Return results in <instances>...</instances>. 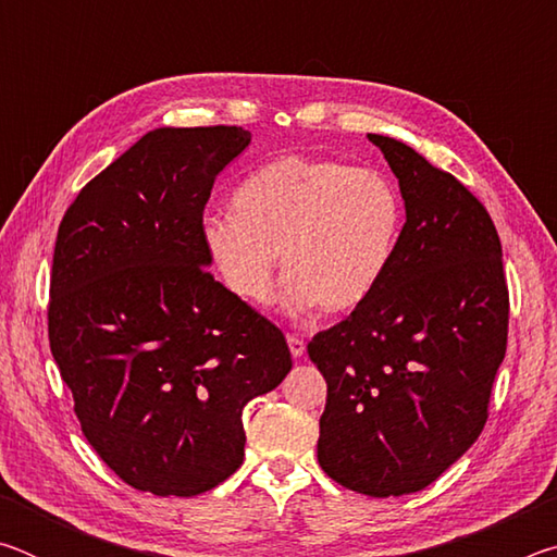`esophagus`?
<instances>
[{
    "mask_svg": "<svg viewBox=\"0 0 557 557\" xmlns=\"http://www.w3.org/2000/svg\"><path fill=\"white\" fill-rule=\"evenodd\" d=\"M287 346H289V354H292V358L305 356V351H307L305 342H301V338H297V336H287Z\"/></svg>",
    "mask_w": 557,
    "mask_h": 557,
    "instance_id": "obj_1",
    "label": "esophagus"
}]
</instances>
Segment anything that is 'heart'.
<instances>
[{"label": "heart", "instance_id": "heart-1", "mask_svg": "<svg viewBox=\"0 0 557 557\" xmlns=\"http://www.w3.org/2000/svg\"><path fill=\"white\" fill-rule=\"evenodd\" d=\"M233 215H209L201 245L235 299L268 301L280 292L292 314L319 305L346 312L388 275L403 228V199L388 176L334 159L287 154L245 176L231 196Z\"/></svg>", "mask_w": 557, "mask_h": 557}]
</instances>
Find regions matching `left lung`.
<instances>
[{
    "instance_id": "8db88e82",
    "label": "left lung",
    "mask_w": 557,
    "mask_h": 557,
    "mask_svg": "<svg viewBox=\"0 0 557 557\" xmlns=\"http://www.w3.org/2000/svg\"><path fill=\"white\" fill-rule=\"evenodd\" d=\"M398 176L388 275L307 351L326 381L317 459L366 496L422 492L474 445L506 354L508 289L492 215L455 176L369 135Z\"/></svg>"
}]
</instances>
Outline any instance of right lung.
Wrapping results in <instances>:
<instances>
[{
    "label": "right lung",
    "mask_w": 557,
    "mask_h": 557,
    "mask_svg": "<svg viewBox=\"0 0 557 557\" xmlns=\"http://www.w3.org/2000/svg\"><path fill=\"white\" fill-rule=\"evenodd\" d=\"M243 127H157L83 186L59 225L49 342L81 430L154 496L219 486L243 408L292 369L285 336L209 272L203 206Z\"/></svg>",
    "instance_id": "add662e5"
}]
</instances>
